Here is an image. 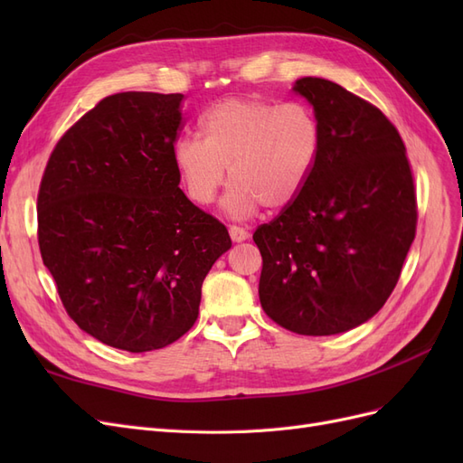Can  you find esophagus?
Returning <instances> with one entry per match:
<instances>
[{
	"label": "esophagus",
	"instance_id": "34e87169",
	"mask_svg": "<svg viewBox=\"0 0 463 463\" xmlns=\"http://www.w3.org/2000/svg\"><path fill=\"white\" fill-rule=\"evenodd\" d=\"M230 237L235 243H240V241L249 240V232L245 228H240V226H230Z\"/></svg>",
	"mask_w": 463,
	"mask_h": 463
}]
</instances>
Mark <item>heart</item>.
<instances>
[{"label": "heart", "instance_id": "heart-1", "mask_svg": "<svg viewBox=\"0 0 463 463\" xmlns=\"http://www.w3.org/2000/svg\"><path fill=\"white\" fill-rule=\"evenodd\" d=\"M199 138L174 146V165L191 203L206 206L226 181V210L253 214L262 204L282 210L296 201L320 158L322 128L301 102L276 104L260 98H226L199 119Z\"/></svg>", "mask_w": 463, "mask_h": 463}]
</instances>
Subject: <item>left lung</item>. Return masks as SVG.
I'll return each mask as SVG.
<instances>
[{
	"label": "left lung",
	"mask_w": 463,
	"mask_h": 463,
	"mask_svg": "<svg viewBox=\"0 0 463 463\" xmlns=\"http://www.w3.org/2000/svg\"><path fill=\"white\" fill-rule=\"evenodd\" d=\"M293 90L315 108L320 158L299 197L259 226V298L303 335L352 330L383 309L415 240L417 197L398 129L381 109L318 77Z\"/></svg>",
	"instance_id": "8db88e82"
}]
</instances>
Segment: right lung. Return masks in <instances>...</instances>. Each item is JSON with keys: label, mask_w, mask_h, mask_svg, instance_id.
<instances>
[{"label": "right lung", "mask_w": 463, "mask_h": 463, "mask_svg": "<svg viewBox=\"0 0 463 463\" xmlns=\"http://www.w3.org/2000/svg\"><path fill=\"white\" fill-rule=\"evenodd\" d=\"M184 94L102 98L53 146L38 189V245L80 330L131 354L179 340L232 247L222 222L179 189Z\"/></svg>", "instance_id": "add662e5"}]
</instances>
